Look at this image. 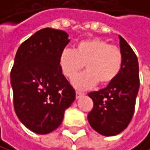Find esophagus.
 Returning <instances> with one entry per match:
<instances>
[{
	"instance_id": "obj_1",
	"label": "esophagus",
	"mask_w": 150,
	"mask_h": 150,
	"mask_svg": "<svg viewBox=\"0 0 150 150\" xmlns=\"http://www.w3.org/2000/svg\"><path fill=\"white\" fill-rule=\"evenodd\" d=\"M84 94L81 93H79V91H76V99H80V98H81Z\"/></svg>"
}]
</instances>
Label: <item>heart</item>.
Masks as SVG:
<instances>
[{"mask_svg": "<svg viewBox=\"0 0 150 150\" xmlns=\"http://www.w3.org/2000/svg\"><path fill=\"white\" fill-rule=\"evenodd\" d=\"M123 63L121 50L103 39L91 37L77 43L74 50L65 48L60 53L59 64L62 74L71 80L85 64L86 71L72 81L80 91L93 88L100 82L108 85L120 73Z\"/></svg>", "mask_w": 150, "mask_h": 150, "instance_id": "b5f03b06", "label": "heart"}]
</instances>
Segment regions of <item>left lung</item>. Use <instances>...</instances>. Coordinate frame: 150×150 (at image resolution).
<instances>
[{
    "label": "left lung",
    "instance_id": "obj_1",
    "mask_svg": "<svg viewBox=\"0 0 150 150\" xmlns=\"http://www.w3.org/2000/svg\"><path fill=\"white\" fill-rule=\"evenodd\" d=\"M123 63L120 73L106 88L91 91L93 108L88 115L91 127L103 136L113 137L124 131L134 115L139 89L138 61L135 52L121 35Z\"/></svg>",
    "mask_w": 150,
    "mask_h": 150
}]
</instances>
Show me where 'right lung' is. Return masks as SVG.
<instances>
[{
	"label": "right lung",
	"instance_id": "right-lung-1",
	"mask_svg": "<svg viewBox=\"0 0 150 150\" xmlns=\"http://www.w3.org/2000/svg\"><path fill=\"white\" fill-rule=\"evenodd\" d=\"M69 35L44 28L17 50L11 71L17 117L31 131L45 135L59 127L64 112L75 100V91L61 72L59 59Z\"/></svg>",
	"mask_w": 150,
	"mask_h": 150
}]
</instances>
